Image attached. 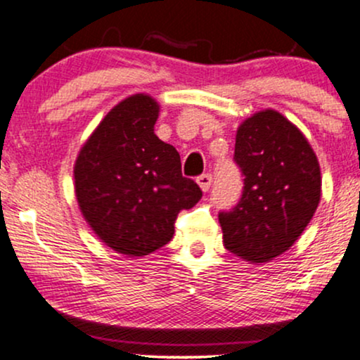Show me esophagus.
<instances>
[{
	"mask_svg": "<svg viewBox=\"0 0 360 360\" xmlns=\"http://www.w3.org/2000/svg\"><path fill=\"white\" fill-rule=\"evenodd\" d=\"M212 181H213L212 179V174H201V176H198L196 183L200 184V188L206 193L210 189V186H212Z\"/></svg>",
	"mask_w": 360,
	"mask_h": 360,
	"instance_id": "esophagus-1",
	"label": "esophagus"
}]
</instances>
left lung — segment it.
<instances>
[{
  "label": "left lung",
  "instance_id": "obj_1",
  "mask_svg": "<svg viewBox=\"0 0 360 360\" xmlns=\"http://www.w3.org/2000/svg\"><path fill=\"white\" fill-rule=\"evenodd\" d=\"M233 159L245 179L237 206L218 214L223 243L247 262H267L298 240L315 214L320 164L300 128L276 110L238 127Z\"/></svg>",
  "mask_w": 360,
  "mask_h": 360
}]
</instances>
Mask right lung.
Segmentation results:
<instances>
[{"label": "right lung", "instance_id": "obj_1", "mask_svg": "<svg viewBox=\"0 0 360 360\" xmlns=\"http://www.w3.org/2000/svg\"><path fill=\"white\" fill-rule=\"evenodd\" d=\"M159 105L148 94L120 101L86 140L74 164L84 220L106 245L128 257L164 247L181 210L201 200L181 172V157L154 134Z\"/></svg>", "mask_w": 360, "mask_h": 360}]
</instances>
